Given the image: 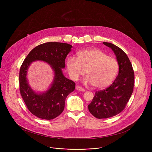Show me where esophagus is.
<instances>
[{"instance_id": "1", "label": "esophagus", "mask_w": 152, "mask_h": 152, "mask_svg": "<svg viewBox=\"0 0 152 152\" xmlns=\"http://www.w3.org/2000/svg\"><path fill=\"white\" fill-rule=\"evenodd\" d=\"M76 90H77L78 91H85V90L83 88H82L81 86H76Z\"/></svg>"}]
</instances>
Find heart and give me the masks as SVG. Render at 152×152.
I'll return each mask as SVG.
<instances>
[{
    "mask_svg": "<svg viewBox=\"0 0 152 152\" xmlns=\"http://www.w3.org/2000/svg\"><path fill=\"white\" fill-rule=\"evenodd\" d=\"M67 67L71 79L75 81L84 75L87 77L86 83H91L96 88L109 86L115 78L118 71L117 61L98 49H85L77 53V58L69 57Z\"/></svg>",
    "mask_w": 152,
    "mask_h": 152,
    "instance_id": "heart-1",
    "label": "heart"
}]
</instances>
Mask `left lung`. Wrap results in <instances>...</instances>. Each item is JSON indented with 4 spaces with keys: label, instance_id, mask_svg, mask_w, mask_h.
I'll return each mask as SVG.
<instances>
[{
    "label": "left lung",
    "instance_id": "left-lung-1",
    "mask_svg": "<svg viewBox=\"0 0 152 152\" xmlns=\"http://www.w3.org/2000/svg\"><path fill=\"white\" fill-rule=\"evenodd\" d=\"M117 56L119 72L114 82L104 90L96 91L88 110L99 119L114 117L124 110L131 98L134 86V71L125 52L112 43L103 42Z\"/></svg>",
    "mask_w": 152,
    "mask_h": 152
}]
</instances>
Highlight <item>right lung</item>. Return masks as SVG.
<instances>
[{
    "label": "right lung",
    "mask_w": 152,
    "mask_h": 152,
    "mask_svg": "<svg viewBox=\"0 0 152 152\" xmlns=\"http://www.w3.org/2000/svg\"><path fill=\"white\" fill-rule=\"evenodd\" d=\"M72 48L67 43H43L34 48L21 64L18 79L20 94L28 110L39 118L52 120L59 115L64 110L66 97L75 89V83L65 77L61 70L66 66L65 60ZM37 60L48 62L55 72L52 86L42 95L37 94L31 90L26 77L29 65Z\"/></svg>",
    "instance_id": "right-lung-1"
}]
</instances>
